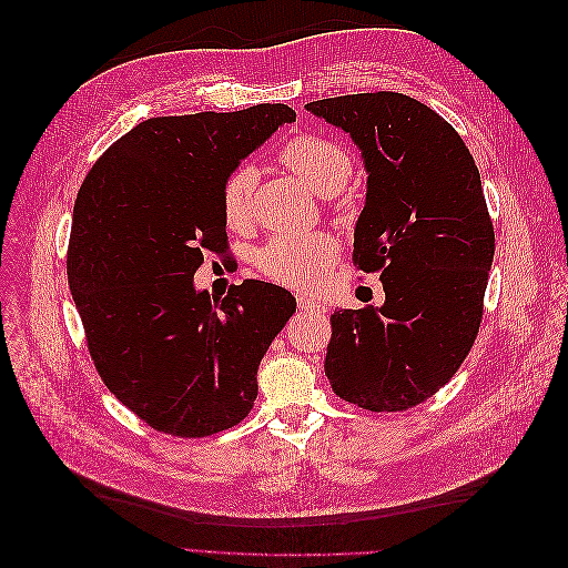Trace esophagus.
<instances>
[{
  "label": "esophagus",
  "mask_w": 568,
  "mask_h": 568,
  "mask_svg": "<svg viewBox=\"0 0 568 568\" xmlns=\"http://www.w3.org/2000/svg\"><path fill=\"white\" fill-rule=\"evenodd\" d=\"M296 301H298V311H303V313H311V315H324L326 313V307H324V303H320V301H313V298H307V296H296Z\"/></svg>",
  "instance_id": "esophagus-1"
}]
</instances>
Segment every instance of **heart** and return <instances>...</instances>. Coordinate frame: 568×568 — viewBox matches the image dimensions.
<instances>
[{"label":"heart","instance_id":"obj_1","mask_svg":"<svg viewBox=\"0 0 568 568\" xmlns=\"http://www.w3.org/2000/svg\"><path fill=\"white\" fill-rule=\"evenodd\" d=\"M280 156L291 173L320 196L336 194L353 173L351 153L320 134L296 136L282 149ZM255 180V168L239 165L222 182L220 205L230 230H244L251 222ZM336 239L324 232L280 234L257 253V267L277 284L315 288L336 263Z\"/></svg>","mask_w":568,"mask_h":568}]
</instances>
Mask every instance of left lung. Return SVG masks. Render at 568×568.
Here are the masks:
<instances>
[{"mask_svg":"<svg viewBox=\"0 0 568 568\" xmlns=\"http://www.w3.org/2000/svg\"><path fill=\"white\" fill-rule=\"evenodd\" d=\"M305 109L363 151L353 263L379 272L386 294L332 315L324 374L363 409L415 407L453 379L484 315L495 234L478 168L448 120L412 97L346 94Z\"/></svg>","mask_w":568,"mask_h":568,"instance_id":"left-lung-1","label":"left lung"}]
</instances>
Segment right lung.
<instances>
[{
	"label": "right lung",
	"instance_id": "1",
	"mask_svg": "<svg viewBox=\"0 0 568 568\" xmlns=\"http://www.w3.org/2000/svg\"><path fill=\"white\" fill-rule=\"evenodd\" d=\"M296 111L149 118L84 178L68 242V284L94 367L151 428L225 432L253 409L257 365L288 317L291 291L246 280L222 301L196 291L203 253L227 248L220 189Z\"/></svg>",
	"mask_w": 568,
	"mask_h": 568
}]
</instances>
